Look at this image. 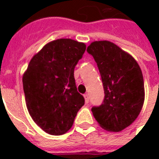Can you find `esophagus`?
Segmentation results:
<instances>
[{
	"label": "esophagus",
	"mask_w": 159,
	"mask_h": 159,
	"mask_svg": "<svg viewBox=\"0 0 159 159\" xmlns=\"http://www.w3.org/2000/svg\"><path fill=\"white\" fill-rule=\"evenodd\" d=\"M84 98H85V103L87 104L89 102V94H85L84 95Z\"/></svg>",
	"instance_id": "1"
}]
</instances>
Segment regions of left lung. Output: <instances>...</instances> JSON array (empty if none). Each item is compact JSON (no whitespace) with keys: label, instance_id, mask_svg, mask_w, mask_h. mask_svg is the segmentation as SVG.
Instances as JSON below:
<instances>
[{"label":"left lung","instance_id":"1","mask_svg":"<svg viewBox=\"0 0 159 159\" xmlns=\"http://www.w3.org/2000/svg\"><path fill=\"white\" fill-rule=\"evenodd\" d=\"M87 50L97 63L105 91L103 104L92 107V114L105 130L120 132L135 120L143 106L140 67L132 55L108 40L92 42Z\"/></svg>","mask_w":159,"mask_h":159}]
</instances>
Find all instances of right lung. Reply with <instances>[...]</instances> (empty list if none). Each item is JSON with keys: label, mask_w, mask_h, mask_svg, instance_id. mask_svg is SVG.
Returning a JSON list of instances; mask_svg holds the SVG:
<instances>
[{"label": "right lung", "mask_w": 159, "mask_h": 159, "mask_svg": "<svg viewBox=\"0 0 159 159\" xmlns=\"http://www.w3.org/2000/svg\"><path fill=\"white\" fill-rule=\"evenodd\" d=\"M85 50L84 43L71 39L51 41L34 55L24 72L29 114L48 134L67 133L84 105L75 84L74 68Z\"/></svg>", "instance_id": "right-lung-1"}]
</instances>
